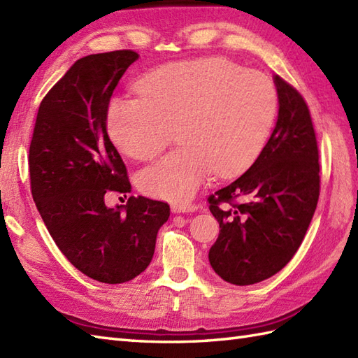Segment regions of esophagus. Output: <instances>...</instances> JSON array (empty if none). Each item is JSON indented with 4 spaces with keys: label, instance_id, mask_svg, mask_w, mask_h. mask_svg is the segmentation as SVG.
I'll list each match as a JSON object with an SVG mask.
<instances>
[{
    "label": "esophagus",
    "instance_id": "34e87169",
    "mask_svg": "<svg viewBox=\"0 0 358 358\" xmlns=\"http://www.w3.org/2000/svg\"><path fill=\"white\" fill-rule=\"evenodd\" d=\"M199 206L195 204H172L173 214H186V212H195Z\"/></svg>",
    "mask_w": 358,
    "mask_h": 358
}]
</instances>
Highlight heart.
Wrapping results in <instances>:
<instances>
[{
	"instance_id": "1",
	"label": "heart",
	"mask_w": 358,
	"mask_h": 358,
	"mask_svg": "<svg viewBox=\"0 0 358 358\" xmlns=\"http://www.w3.org/2000/svg\"><path fill=\"white\" fill-rule=\"evenodd\" d=\"M141 96H113L106 129L115 148L150 159L177 129L181 146L138 173L149 196L186 203L208 183L245 169L268 141L277 90L264 73L223 58L164 66L140 81Z\"/></svg>"
}]
</instances>
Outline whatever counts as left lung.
<instances>
[{
	"label": "left lung",
	"mask_w": 358,
	"mask_h": 358,
	"mask_svg": "<svg viewBox=\"0 0 358 358\" xmlns=\"http://www.w3.org/2000/svg\"><path fill=\"white\" fill-rule=\"evenodd\" d=\"M275 127L249 169L215 195L220 223L209 263L227 283L248 286L275 275L300 248L320 195V166L310 113L303 96L273 75ZM243 198V203H234Z\"/></svg>",
	"instance_id": "obj_1"
}]
</instances>
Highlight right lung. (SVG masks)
Masks as SVG:
<instances>
[{
  "label": "right lung",
  "instance_id": "1",
  "mask_svg": "<svg viewBox=\"0 0 358 358\" xmlns=\"http://www.w3.org/2000/svg\"><path fill=\"white\" fill-rule=\"evenodd\" d=\"M138 58L115 50L77 59L41 101L29 149L32 196L53 241L78 271L108 285L148 268L171 214L169 204L146 196L115 208L104 203L106 194L132 189L106 131V112Z\"/></svg>",
  "mask_w": 358,
  "mask_h": 358
}]
</instances>
